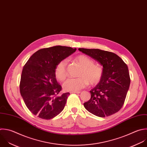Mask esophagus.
<instances>
[{"mask_svg":"<svg viewBox=\"0 0 147 147\" xmlns=\"http://www.w3.org/2000/svg\"><path fill=\"white\" fill-rule=\"evenodd\" d=\"M71 93H80V91H74V92H70Z\"/></svg>","mask_w":147,"mask_h":147,"instance_id":"obj_1","label":"esophagus"}]
</instances>
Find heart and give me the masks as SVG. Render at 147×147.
I'll return each instance as SVG.
<instances>
[{"instance_id": "heart-1", "label": "heart", "mask_w": 147, "mask_h": 147, "mask_svg": "<svg viewBox=\"0 0 147 147\" xmlns=\"http://www.w3.org/2000/svg\"><path fill=\"white\" fill-rule=\"evenodd\" d=\"M76 62L80 66V70L77 78H69L63 84V88L66 91H78L88 85H94L98 83L103 76V69L100 65L94 64L92 59L90 58L80 55L75 58ZM67 61H61L56 66L55 73L56 77L61 81H63L67 77L66 70Z\"/></svg>"}]
</instances>
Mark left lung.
Instances as JSON below:
<instances>
[{
  "label": "left lung",
  "mask_w": 147,
  "mask_h": 147,
  "mask_svg": "<svg viewBox=\"0 0 147 147\" xmlns=\"http://www.w3.org/2000/svg\"><path fill=\"white\" fill-rule=\"evenodd\" d=\"M78 50L103 66V76L90 90V99L84 103L89 113L99 117L110 116L120 110L129 88L130 78L127 65L117 54L99 49Z\"/></svg>",
  "instance_id": "8db88e82"
}]
</instances>
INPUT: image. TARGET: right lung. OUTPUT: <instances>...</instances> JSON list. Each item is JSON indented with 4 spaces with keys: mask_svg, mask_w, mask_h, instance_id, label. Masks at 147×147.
Wrapping results in <instances>:
<instances>
[{
    "mask_svg": "<svg viewBox=\"0 0 147 147\" xmlns=\"http://www.w3.org/2000/svg\"><path fill=\"white\" fill-rule=\"evenodd\" d=\"M76 51V48L57 45L39 50L24 65L20 93L29 111L44 119H50L63 110L69 92L59 94L62 86L55 73L57 65Z\"/></svg>",
    "mask_w": 147,
    "mask_h": 147,
    "instance_id": "add662e5",
    "label": "right lung"
}]
</instances>
